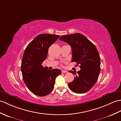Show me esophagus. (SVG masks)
<instances>
[{
  "label": "esophagus",
  "instance_id": "obj_1",
  "mask_svg": "<svg viewBox=\"0 0 121 121\" xmlns=\"http://www.w3.org/2000/svg\"><path fill=\"white\" fill-rule=\"evenodd\" d=\"M62 73H66L67 72L66 71H64V70H62Z\"/></svg>",
  "mask_w": 121,
  "mask_h": 121
}]
</instances>
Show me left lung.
Returning a JSON list of instances; mask_svg holds the SVG:
<instances>
[{"label": "left lung", "instance_id": "obj_1", "mask_svg": "<svg viewBox=\"0 0 121 121\" xmlns=\"http://www.w3.org/2000/svg\"><path fill=\"white\" fill-rule=\"evenodd\" d=\"M59 40L68 43L72 50V62L80 64L81 69L74 72L76 77L68 84L69 88L76 93H84L90 90L97 81L100 71V58L96 47L80 33L61 36Z\"/></svg>", "mask_w": 121, "mask_h": 121}]
</instances>
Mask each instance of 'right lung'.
<instances>
[{
    "instance_id": "obj_1",
    "label": "right lung",
    "mask_w": 121,
    "mask_h": 121,
    "mask_svg": "<svg viewBox=\"0 0 121 121\" xmlns=\"http://www.w3.org/2000/svg\"><path fill=\"white\" fill-rule=\"evenodd\" d=\"M59 37L55 35H39L25 50L21 64L22 78L29 90L37 96L49 94L54 89L56 78L61 73L60 69L49 70L42 65L49 47Z\"/></svg>"
}]
</instances>
